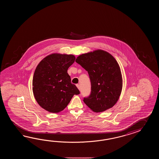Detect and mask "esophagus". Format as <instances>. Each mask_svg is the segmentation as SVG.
Instances as JSON below:
<instances>
[{
	"instance_id": "34e87169",
	"label": "esophagus",
	"mask_w": 159,
	"mask_h": 159,
	"mask_svg": "<svg viewBox=\"0 0 159 159\" xmlns=\"http://www.w3.org/2000/svg\"><path fill=\"white\" fill-rule=\"evenodd\" d=\"M76 86H77V87L78 88V89L80 90V85L79 84H76Z\"/></svg>"
}]
</instances>
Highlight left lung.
<instances>
[{"label": "left lung", "mask_w": 159, "mask_h": 159, "mask_svg": "<svg viewBox=\"0 0 159 159\" xmlns=\"http://www.w3.org/2000/svg\"><path fill=\"white\" fill-rule=\"evenodd\" d=\"M75 62L88 71L90 94L84 102L95 112L111 108L117 102L122 89V74L117 61L107 52L97 50L82 54Z\"/></svg>", "instance_id": "left-lung-1"}]
</instances>
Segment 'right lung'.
I'll return each mask as SVG.
<instances>
[{"label":"right lung","mask_w":159,"mask_h":159,"mask_svg":"<svg viewBox=\"0 0 159 159\" xmlns=\"http://www.w3.org/2000/svg\"><path fill=\"white\" fill-rule=\"evenodd\" d=\"M75 59L73 55L52 54L37 65L32 81L33 92L39 105L48 111H62L73 95L80 93L67 73Z\"/></svg>","instance_id":"1"}]
</instances>
